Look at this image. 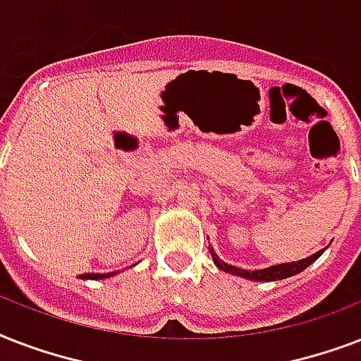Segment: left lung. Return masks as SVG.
<instances>
[{
  "label": "left lung",
  "mask_w": 361,
  "mask_h": 361,
  "mask_svg": "<svg viewBox=\"0 0 361 361\" xmlns=\"http://www.w3.org/2000/svg\"><path fill=\"white\" fill-rule=\"evenodd\" d=\"M324 252V249H320L317 251L314 255L307 258H302V260H296V262H286V264H275V266H269V268H262V269H241L236 268V266H232V264H226L223 262L217 255H215L214 247H209V255L214 258L215 266L226 274H232V275H238V277H243V279H249V281H281V279H286V277H292V275L300 274L303 269L307 268L309 264H313L317 258L320 257Z\"/></svg>",
  "instance_id": "1"
}]
</instances>
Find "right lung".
<instances>
[{"label": "right lung", "instance_id": "1", "mask_svg": "<svg viewBox=\"0 0 361 361\" xmlns=\"http://www.w3.org/2000/svg\"><path fill=\"white\" fill-rule=\"evenodd\" d=\"M112 275H116V271H112V274H84V275H80V277L82 279L99 281V279H109V277H112Z\"/></svg>", "mask_w": 361, "mask_h": 361}]
</instances>
